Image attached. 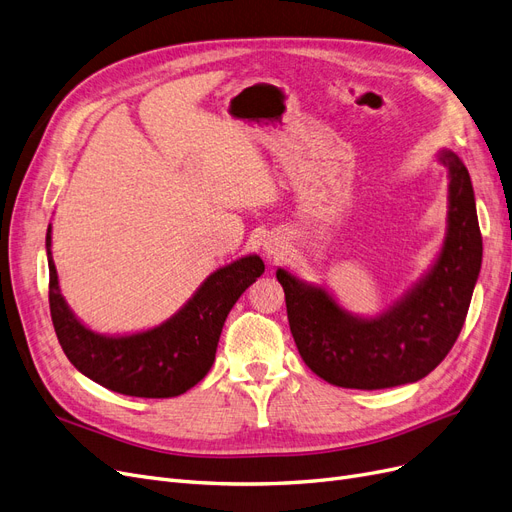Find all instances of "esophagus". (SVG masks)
Here are the masks:
<instances>
[{
  "instance_id": "1",
  "label": "esophagus",
  "mask_w": 512,
  "mask_h": 512,
  "mask_svg": "<svg viewBox=\"0 0 512 512\" xmlns=\"http://www.w3.org/2000/svg\"><path fill=\"white\" fill-rule=\"evenodd\" d=\"M266 249H268V253H270V255L278 257V255H282V249H285V246H280V242H274V240H270V242L266 244Z\"/></svg>"
}]
</instances>
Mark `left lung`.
<instances>
[{
	"mask_svg": "<svg viewBox=\"0 0 512 512\" xmlns=\"http://www.w3.org/2000/svg\"><path fill=\"white\" fill-rule=\"evenodd\" d=\"M449 166V230L437 266L399 306L380 318L346 314L331 295L278 270L287 316L304 363L339 388L380 390L418 382L437 367L464 327L481 270L483 240L475 192L462 160Z\"/></svg>",
	"mask_w": 512,
	"mask_h": 512,
	"instance_id": "8db88e82",
	"label": "left lung"
}]
</instances>
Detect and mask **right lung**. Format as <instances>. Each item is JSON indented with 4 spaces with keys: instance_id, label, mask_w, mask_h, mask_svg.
Listing matches in <instances>:
<instances>
[{
    "instance_id": "right-lung-1",
    "label": "right lung",
    "mask_w": 512,
    "mask_h": 512,
    "mask_svg": "<svg viewBox=\"0 0 512 512\" xmlns=\"http://www.w3.org/2000/svg\"><path fill=\"white\" fill-rule=\"evenodd\" d=\"M46 249L50 316L71 365L103 388L141 399H170L202 380L213 367L227 314L266 270L257 255L242 257L208 276L164 325L126 337H103L86 329L65 304L50 257V227Z\"/></svg>"
}]
</instances>
